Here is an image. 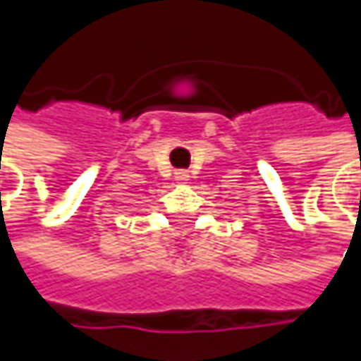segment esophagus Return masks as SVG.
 Returning a JSON list of instances; mask_svg holds the SVG:
<instances>
[{
	"mask_svg": "<svg viewBox=\"0 0 361 361\" xmlns=\"http://www.w3.org/2000/svg\"><path fill=\"white\" fill-rule=\"evenodd\" d=\"M188 180H190V176H188L185 171H178V173H176V183L185 185V183H188Z\"/></svg>",
	"mask_w": 361,
	"mask_h": 361,
	"instance_id": "obj_1",
	"label": "esophagus"
}]
</instances>
